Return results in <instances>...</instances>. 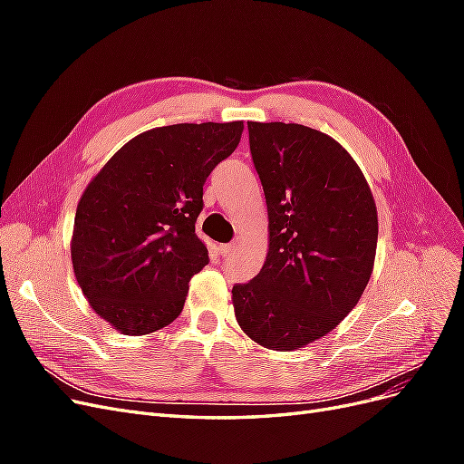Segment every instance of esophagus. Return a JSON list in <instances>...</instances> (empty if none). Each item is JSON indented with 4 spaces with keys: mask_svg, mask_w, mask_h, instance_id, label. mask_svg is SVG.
<instances>
[{
    "mask_svg": "<svg viewBox=\"0 0 464 464\" xmlns=\"http://www.w3.org/2000/svg\"><path fill=\"white\" fill-rule=\"evenodd\" d=\"M237 247V244L236 242H232V244H222V246H218V254L220 256H228V254H232V251Z\"/></svg>",
    "mask_w": 464,
    "mask_h": 464,
    "instance_id": "1",
    "label": "esophagus"
}]
</instances>
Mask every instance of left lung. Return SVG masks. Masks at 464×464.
I'll return each mask as SVG.
<instances>
[{
  "label": "left lung",
  "instance_id": "8db88e82",
  "mask_svg": "<svg viewBox=\"0 0 464 464\" xmlns=\"http://www.w3.org/2000/svg\"><path fill=\"white\" fill-rule=\"evenodd\" d=\"M269 249L261 271L232 288L251 341L290 353L354 310L373 271L377 208L360 166L333 137L300 123L247 121Z\"/></svg>",
  "mask_w": 464,
  "mask_h": 464
}]
</instances>
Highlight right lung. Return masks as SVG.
Instances as JSON below:
<instances>
[{"label":"right lung","instance_id":"add662e5","mask_svg":"<svg viewBox=\"0 0 464 464\" xmlns=\"http://www.w3.org/2000/svg\"><path fill=\"white\" fill-rule=\"evenodd\" d=\"M244 121L176 123L139 133L82 191L72 263L89 305L121 334H149L181 314L208 263L195 234L203 184L242 139Z\"/></svg>","mask_w":464,"mask_h":464}]
</instances>
